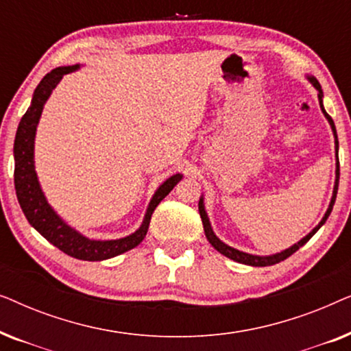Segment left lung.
I'll return each instance as SVG.
<instances>
[{
  "mask_svg": "<svg viewBox=\"0 0 351 351\" xmlns=\"http://www.w3.org/2000/svg\"><path fill=\"white\" fill-rule=\"evenodd\" d=\"M308 81L311 84L315 86L316 89H318V99H319V107L323 110L324 117L328 118V121L330 124V128H332V132H334V137H335V155H337L339 152V141H337V131H335V126H334V121L332 118L329 117L328 113H326V110L323 107V89H321V86L318 83V80L313 78V76H308ZM339 176H340V169H339V156H337V169H335V185H334V191H332V198H330V203H329V208L326 210L324 217L321 219V222L316 225V227L311 230V232L306 234L305 238H302L299 243L294 244V246H291L289 249H285V251L278 252V254H273V256H252V254H246V252H241L238 251V249L234 247H230L227 244L220 241V239L215 237L214 232H213V227H210L209 223V219H208V214H206L204 210V203H203V198H199V204H198V209H199V215H201V220H203V227H204V233H206V238H208V241L213 244L214 249H217L220 254H223L225 257L232 258L234 262H239V263H244V265H251V267H268V265H275V263H280L281 261H285L289 256H292L297 249H300L304 244L308 241V239L313 237V234L318 232V230L323 227L326 220H328L330 210L334 208V203H335V196H337V190H339Z\"/></svg>",
  "mask_w": 351,
  "mask_h": 351,
  "instance_id": "left-lung-1",
  "label": "left lung"
}]
</instances>
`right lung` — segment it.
I'll return each instance as SVG.
<instances>
[{
    "label": "right lung",
    "mask_w": 351,
    "mask_h": 351,
    "mask_svg": "<svg viewBox=\"0 0 351 351\" xmlns=\"http://www.w3.org/2000/svg\"><path fill=\"white\" fill-rule=\"evenodd\" d=\"M78 69L80 65L57 66V69L49 71L41 80V83L36 86L35 93H33L32 105L22 117L21 123H19L16 141H14V161H16L14 185H16L19 204H21L27 220L36 232H40L47 241L54 244L56 247H59L62 252L69 254L70 257L80 258V261L95 262L119 256V254L138 246L148 232L153 210L156 209V206L161 203L162 198H166L169 191L179 184L182 176H172L165 184L160 185V189L155 191L150 204H148L147 214L143 217L141 228L126 238L110 239V241L89 239L69 227L54 213V209L46 201V196L43 193L35 172V160H33V155H35L33 153V150H35V134L43 107H45L46 100L49 99L52 89L59 84L64 75L71 73V71Z\"/></svg>",
    "instance_id": "1"
}]
</instances>
